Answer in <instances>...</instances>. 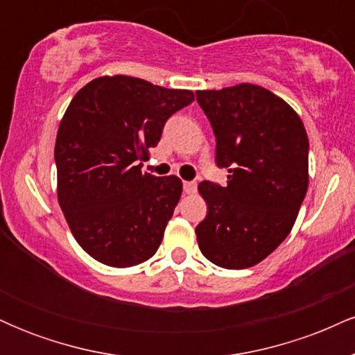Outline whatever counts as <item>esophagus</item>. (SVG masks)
I'll list each match as a JSON object with an SVG mask.
<instances>
[{
  "instance_id": "obj_1",
  "label": "esophagus",
  "mask_w": 355,
  "mask_h": 355,
  "mask_svg": "<svg viewBox=\"0 0 355 355\" xmlns=\"http://www.w3.org/2000/svg\"><path fill=\"white\" fill-rule=\"evenodd\" d=\"M183 191L185 193H195L197 191V182H183Z\"/></svg>"
}]
</instances>
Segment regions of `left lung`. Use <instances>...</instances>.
I'll return each mask as SVG.
<instances>
[{
	"instance_id": "8db88e82",
	"label": "left lung",
	"mask_w": 355,
	"mask_h": 355,
	"mask_svg": "<svg viewBox=\"0 0 355 355\" xmlns=\"http://www.w3.org/2000/svg\"><path fill=\"white\" fill-rule=\"evenodd\" d=\"M229 170L222 187L202 182L207 217L195 227L200 252L215 266L247 268L270 255L294 227L309 187V138L299 115L257 85L197 92Z\"/></svg>"
}]
</instances>
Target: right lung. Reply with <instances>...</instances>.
Returning <instances> with one entry per match:
<instances>
[{
    "label": "right lung",
    "mask_w": 355,
    "mask_h": 355,
    "mask_svg": "<svg viewBox=\"0 0 355 355\" xmlns=\"http://www.w3.org/2000/svg\"><path fill=\"white\" fill-rule=\"evenodd\" d=\"M195 100L116 75L89 81L73 96L55 145L58 202L73 237L110 267L145 262L160 247L182 195L180 178L141 173L173 113Z\"/></svg>",
    "instance_id": "obj_1"
}]
</instances>
